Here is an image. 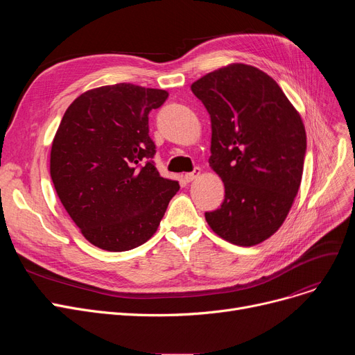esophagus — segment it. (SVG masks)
Returning <instances> with one entry per match:
<instances>
[{"instance_id": "34e87169", "label": "esophagus", "mask_w": 355, "mask_h": 355, "mask_svg": "<svg viewBox=\"0 0 355 355\" xmlns=\"http://www.w3.org/2000/svg\"><path fill=\"white\" fill-rule=\"evenodd\" d=\"M201 174V168H198V166H196L194 168V171L193 173H187V174H185L184 175V180L185 181H187V182H191L193 180H196L198 175Z\"/></svg>"}]
</instances>
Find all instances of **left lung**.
I'll return each mask as SVG.
<instances>
[{
	"label": "left lung",
	"instance_id": "1",
	"mask_svg": "<svg viewBox=\"0 0 355 355\" xmlns=\"http://www.w3.org/2000/svg\"><path fill=\"white\" fill-rule=\"evenodd\" d=\"M211 119L209 164L225 182L221 207L206 213L229 243L254 246L279 227L300 190L306 134L284 90L250 64L232 63L191 85Z\"/></svg>",
	"mask_w": 355,
	"mask_h": 355
}]
</instances>
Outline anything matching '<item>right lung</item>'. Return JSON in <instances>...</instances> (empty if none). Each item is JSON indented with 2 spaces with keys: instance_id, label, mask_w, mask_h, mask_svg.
<instances>
[{
  "instance_id": "obj_1",
  "label": "right lung",
  "mask_w": 355,
  "mask_h": 355,
  "mask_svg": "<svg viewBox=\"0 0 355 355\" xmlns=\"http://www.w3.org/2000/svg\"><path fill=\"white\" fill-rule=\"evenodd\" d=\"M168 98L162 89L118 83L90 89L64 112L50 153V175L85 239L125 252L157 232L177 181L153 162L148 115Z\"/></svg>"
}]
</instances>
